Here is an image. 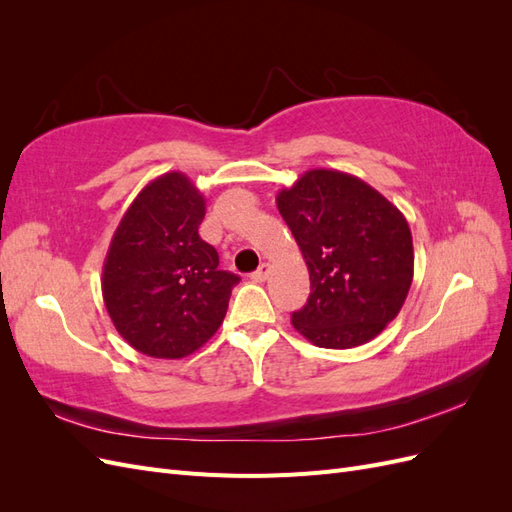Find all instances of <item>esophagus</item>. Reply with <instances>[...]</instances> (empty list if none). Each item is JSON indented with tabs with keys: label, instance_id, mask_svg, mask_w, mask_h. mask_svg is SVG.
Segmentation results:
<instances>
[{
	"label": "esophagus",
	"instance_id": "1",
	"mask_svg": "<svg viewBox=\"0 0 512 512\" xmlns=\"http://www.w3.org/2000/svg\"><path fill=\"white\" fill-rule=\"evenodd\" d=\"M269 271H271V265H269V262H262V265L252 273V280H254V282H265V280H267V275H269Z\"/></svg>",
	"mask_w": 512,
	"mask_h": 512
}]
</instances>
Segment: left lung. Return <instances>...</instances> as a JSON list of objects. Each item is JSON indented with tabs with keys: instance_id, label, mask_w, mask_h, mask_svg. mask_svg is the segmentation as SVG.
<instances>
[{
	"instance_id": "obj_1",
	"label": "left lung",
	"mask_w": 512,
	"mask_h": 512,
	"mask_svg": "<svg viewBox=\"0 0 512 512\" xmlns=\"http://www.w3.org/2000/svg\"><path fill=\"white\" fill-rule=\"evenodd\" d=\"M309 271V299L292 327L318 348L367 344L404 307L414 277L410 226L363 179L312 168L277 192Z\"/></svg>"
}]
</instances>
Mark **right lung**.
<instances>
[{"label": "right lung", "instance_id": "add662e5", "mask_svg": "<svg viewBox=\"0 0 512 512\" xmlns=\"http://www.w3.org/2000/svg\"><path fill=\"white\" fill-rule=\"evenodd\" d=\"M205 196L173 170L132 200L108 245L102 299L117 333L153 359H183L224 322L239 275L200 239Z\"/></svg>", "mask_w": 512, "mask_h": 512}]
</instances>
